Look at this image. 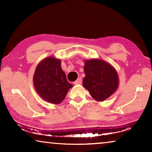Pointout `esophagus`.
Segmentation results:
<instances>
[{"mask_svg":"<svg viewBox=\"0 0 152 152\" xmlns=\"http://www.w3.org/2000/svg\"><path fill=\"white\" fill-rule=\"evenodd\" d=\"M82 77H78L77 80L76 81H75V82H74V84H75V85L80 84L81 83H82Z\"/></svg>","mask_w":152,"mask_h":152,"instance_id":"obj_1","label":"esophagus"}]
</instances>
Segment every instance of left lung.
Returning a JSON list of instances; mask_svg holds the SVG:
<instances>
[{"label":"left lung","instance_id":"8db88e82","mask_svg":"<svg viewBox=\"0 0 152 152\" xmlns=\"http://www.w3.org/2000/svg\"><path fill=\"white\" fill-rule=\"evenodd\" d=\"M83 86L96 101L102 102L113 94L119 86L117 70L102 59L84 60Z\"/></svg>","mask_w":152,"mask_h":152}]
</instances>
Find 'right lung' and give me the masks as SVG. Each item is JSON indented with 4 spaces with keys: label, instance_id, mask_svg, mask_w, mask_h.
Listing matches in <instances>:
<instances>
[{
    "label": "right lung",
    "instance_id": "obj_1",
    "mask_svg": "<svg viewBox=\"0 0 152 152\" xmlns=\"http://www.w3.org/2000/svg\"><path fill=\"white\" fill-rule=\"evenodd\" d=\"M37 93L48 102L58 104L65 99L72 88L61 67V59L48 57L39 62L33 76Z\"/></svg>",
    "mask_w": 152,
    "mask_h": 152
}]
</instances>
